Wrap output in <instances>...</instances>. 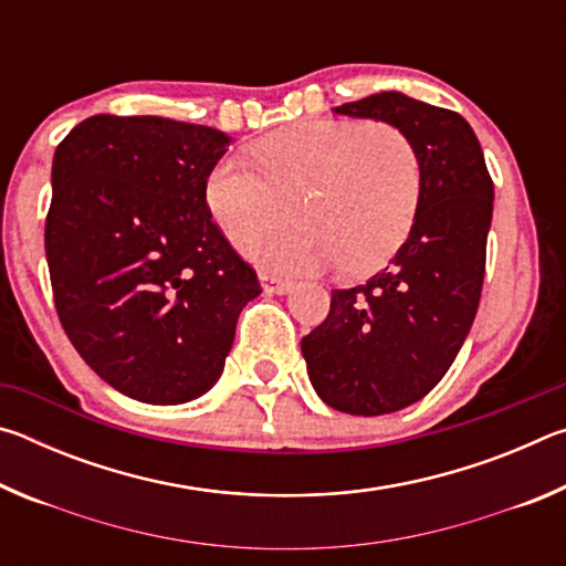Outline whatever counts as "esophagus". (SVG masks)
<instances>
[{
  "instance_id": "34e87169",
  "label": "esophagus",
  "mask_w": 566,
  "mask_h": 566,
  "mask_svg": "<svg viewBox=\"0 0 566 566\" xmlns=\"http://www.w3.org/2000/svg\"><path fill=\"white\" fill-rule=\"evenodd\" d=\"M260 280H262V290L266 294H286L294 286L290 280H282V276H274V274H262Z\"/></svg>"
}]
</instances>
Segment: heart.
I'll use <instances>...</instances> for the list:
<instances>
[{"mask_svg":"<svg viewBox=\"0 0 566 566\" xmlns=\"http://www.w3.org/2000/svg\"><path fill=\"white\" fill-rule=\"evenodd\" d=\"M219 159L207 177V205L224 237L247 249L279 221L281 199L305 195V232L249 249L272 272L310 274L344 266L369 274L395 256L421 205L415 139L391 122L300 119Z\"/></svg>","mask_w":566,"mask_h":566,"instance_id":"heart-1","label":"heart"}]
</instances>
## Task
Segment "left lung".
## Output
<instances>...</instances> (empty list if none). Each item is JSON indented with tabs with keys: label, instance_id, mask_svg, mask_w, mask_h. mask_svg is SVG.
I'll return each mask as SVG.
<instances>
[{
	"label": "left lung",
	"instance_id": "obj_1",
	"mask_svg": "<svg viewBox=\"0 0 566 566\" xmlns=\"http://www.w3.org/2000/svg\"><path fill=\"white\" fill-rule=\"evenodd\" d=\"M405 129L421 159L415 229L385 272L334 290L329 314L302 339L317 395L377 417L429 395L452 367L482 296L494 185L464 117L399 92L334 109Z\"/></svg>",
	"mask_w": 566,
	"mask_h": 566
}]
</instances>
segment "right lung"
<instances>
[{
  "label": "right lung",
  "instance_id": "obj_1",
  "mask_svg": "<svg viewBox=\"0 0 566 566\" xmlns=\"http://www.w3.org/2000/svg\"><path fill=\"white\" fill-rule=\"evenodd\" d=\"M219 129L94 114L54 151L44 249L56 317L97 375L137 401L214 387L239 312L262 292L207 205Z\"/></svg>",
  "mask_w": 566,
  "mask_h": 566
}]
</instances>
